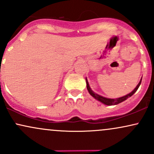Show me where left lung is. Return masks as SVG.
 Returning <instances> with one entry per match:
<instances>
[{"mask_svg": "<svg viewBox=\"0 0 154 154\" xmlns=\"http://www.w3.org/2000/svg\"><path fill=\"white\" fill-rule=\"evenodd\" d=\"M141 81H142V78H141L140 81V82L138 83V85H137L136 86V88L130 93H129V94L125 95V96H123V97H121V98H116V99H111V98H105V97H103V96H101V95H99L97 94V93H94V92L92 91L91 88H90L89 84H88V82L87 79H86V83H87V89H88V92H89L90 94H91L92 96L93 97V98H95L96 100H99V101L101 102V103H103L106 104V105H108V106L116 105V104H118V103H122V102L124 101V100L128 99L129 97L132 96V95H133L136 91H137V90L138 89L139 86L140 85Z\"/></svg>", "mask_w": 154, "mask_h": 154, "instance_id": "left-lung-1", "label": "left lung"}]
</instances>
